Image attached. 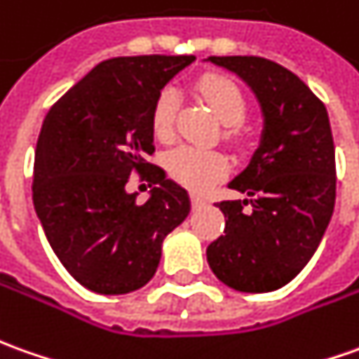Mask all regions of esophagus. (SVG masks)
<instances>
[{
	"instance_id": "obj_1",
	"label": "esophagus",
	"mask_w": 359,
	"mask_h": 359,
	"mask_svg": "<svg viewBox=\"0 0 359 359\" xmlns=\"http://www.w3.org/2000/svg\"><path fill=\"white\" fill-rule=\"evenodd\" d=\"M190 200H192L194 206H204V204H206V198H204L202 194H198V192H192V194H190Z\"/></svg>"
}]
</instances>
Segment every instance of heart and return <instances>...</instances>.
Returning <instances> with one entry per match:
<instances>
[{
  "mask_svg": "<svg viewBox=\"0 0 359 359\" xmlns=\"http://www.w3.org/2000/svg\"><path fill=\"white\" fill-rule=\"evenodd\" d=\"M198 92L210 104L216 118L224 126H228V135H233L236 126H240L248 114V104L240 88L228 78L206 76L198 82ZM177 109V90L172 86H165L157 94L151 108V131L155 137L161 141L172 137ZM165 165L172 179L190 189H206L214 180L228 172V159L224 153L216 149H200L192 145H179L170 149Z\"/></svg>",
  "mask_w": 359,
  "mask_h": 359,
  "instance_id": "heart-1",
  "label": "heart"
}]
</instances>
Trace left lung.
<instances>
[{"label": "left lung", "instance_id": "8db88e82", "mask_svg": "<svg viewBox=\"0 0 359 359\" xmlns=\"http://www.w3.org/2000/svg\"><path fill=\"white\" fill-rule=\"evenodd\" d=\"M206 62L241 78L263 116L259 147L228 182L245 198L218 204L226 230L208 245V265L236 291H277L311 262L332 218L336 159L328 111L301 78L273 60Z\"/></svg>", "mask_w": 359, "mask_h": 359}]
</instances>
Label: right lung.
Instances as JSON below:
<instances>
[{"label": "right lung", "instance_id": "1", "mask_svg": "<svg viewBox=\"0 0 359 359\" xmlns=\"http://www.w3.org/2000/svg\"><path fill=\"white\" fill-rule=\"evenodd\" d=\"M196 57H118L94 67L48 109L35 151L33 204L53 251L82 287L126 294L147 285L163 240L190 212L189 192L145 163L151 108ZM139 170L158 187L125 190Z\"/></svg>", "mask_w": 359, "mask_h": 359}]
</instances>
